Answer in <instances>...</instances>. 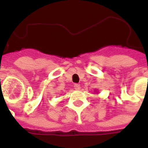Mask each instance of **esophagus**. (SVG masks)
<instances>
[{
  "mask_svg": "<svg viewBox=\"0 0 148 148\" xmlns=\"http://www.w3.org/2000/svg\"><path fill=\"white\" fill-rule=\"evenodd\" d=\"M74 87H75V90H78L81 89V86L80 84H75V85H74Z\"/></svg>",
  "mask_w": 148,
  "mask_h": 148,
  "instance_id": "34e87169",
  "label": "esophagus"
}]
</instances>
